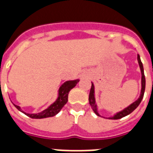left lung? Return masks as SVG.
I'll return each mask as SVG.
<instances>
[{"instance_id":"left-lung-1","label":"left lung","mask_w":153,"mask_h":153,"mask_svg":"<svg viewBox=\"0 0 153 153\" xmlns=\"http://www.w3.org/2000/svg\"><path fill=\"white\" fill-rule=\"evenodd\" d=\"M138 64H139V66H140V70H141L142 73V89H141V94H140V97H138V99L137 101H135L134 102L132 103L130 106H128V107H126L125 109H124L121 111H120L117 114H115L114 116L111 117L109 119H111V120H118V119H121L123 117H125L126 115H129L130 113L133 112L137 107L138 106V105L141 102L142 99L143 97V95H144V91H145V84H146V80H145V76H144V72H143V63H142L141 60H140V56L139 55H138ZM88 101H89V104L91 107L93 108V111L96 113L97 115H99V114L97 113V106L96 102H95V98H94V86L92 83V86H91V89H90L89 93V97H88Z\"/></svg>"}]
</instances>
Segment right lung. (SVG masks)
<instances>
[{"label": "right lung", "mask_w": 153, "mask_h": 153, "mask_svg": "<svg viewBox=\"0 0 153 153\" xmlns=\"http://www.w3.org/2000/svg\"><path fill=\"white\" fill-rule=\"evenodd\" d=\"M79 81V80L76 79L72 80V81H66L65 83H64L62 84V86L60 87V89H59V97H58L57 100L51 106H49L47 110H45V111H42L40 113H38V114H28V113L25 112L24 113L32 119L47 118V117H52L54 115H56L57 113L60 111V110L62 109V107L66 104L67 102H68V94H69V92L73 88L76 86V84L78 83ZM15 106L19 111H22L19 106H16V105H15Z\"/></svg>", "instance_id": "obj_1"}]
</instances>
